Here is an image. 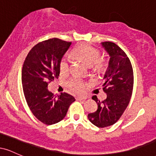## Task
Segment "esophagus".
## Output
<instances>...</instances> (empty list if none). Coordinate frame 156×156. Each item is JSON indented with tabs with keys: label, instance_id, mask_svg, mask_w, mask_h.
<instances>
[{
	"label": "esophagus",
	"instance_id": "34e87169",
	"mask_svg": "<svg viewBox=\"0 0 156 156\" xmlns=\"http://www.w3.org/2000/svg\"><path fill=\"white\" fill-rule=\"evenodd\" d=\"M76 100L77 101H82V100H86V98L85 97H77L76 98Z\"/></svg>",
	"mask_w": 156,
	"mask_h": 156
}]
</instances>
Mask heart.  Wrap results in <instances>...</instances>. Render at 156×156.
Wrapping results in <instances>:
<instances>
[{"instance_id":"1","label":"heart","mask_w":156,"mask_h":156,"mask_svg":"<svg viewBox=\"0 0 156 156\" xmlns=\"http://www.w3.org/2000/svg\"><path fill=\"white\" fill-rule=\"evenodd\" d=\"M73 53L76 57L83 60L89 67H93L95 69H101L104 67V61L99 59L101 53L95 48L83 44H80L73 51ZM61 73H67L69 69V59L67 56L62 58L59 64ZM67 86L71 91L76 93L82 92L85 89L83 80L78 78H73L67 82Z\"/></svg>"}]
</instances>
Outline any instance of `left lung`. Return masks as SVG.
<instances>
[{"mask_svg": "<svg viewBox=\"0 0 156 156\" xmlns=\"http://www.w3.org/2000/svg\"><path fill=\"white\" fill-rule=\"evenodd\" d=\"M101 45L110 57L103 77V91L107 98L101 102L96 95L92 97L98 107L95 112L88 114V119L98 128H105L117 122L129 104L133 72L130 59L119 46L112 42H101Z\"/></svg>", "mask_w": 156, "mask_h": 156, "instance_id": "1", "label": "left lung"}]
</instances>
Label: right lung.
Masks as SVG:
<instances>
[{
    "instance_id": "right-lung-1",
    "label": "right lung",
    "mask_w": 156,
    "mask_h": 156,
    "mask_svg": "<svg viewBox=\"0 0 156 156\" xmlns=\"http://www.w3.org/2000/svg\"><path fill=\"white\" fill-rule=\"evenodd\" d=\"M71 42L53 38L36 44L27 55L22 69L25 98L31 112L39 121L53 125L65 117L69 105L76 101L67 93L54 95L48 83L58 78L59 64Z\"/></svg>"
}]
</instances>
